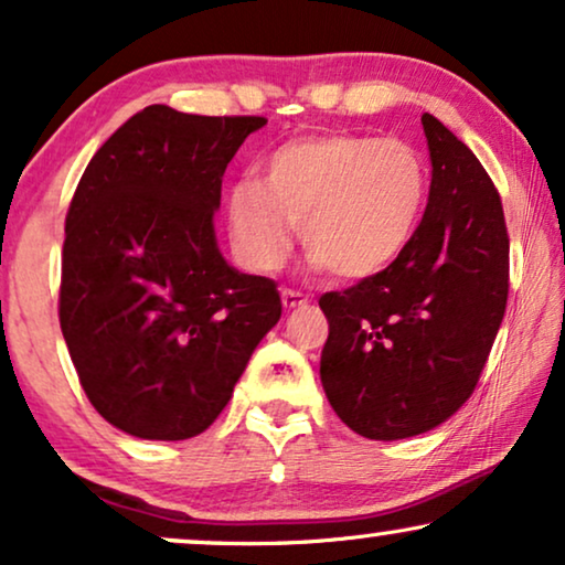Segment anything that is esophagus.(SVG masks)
<instances>
[{
	"mask_svg": "<svg viewBox=\"0 0 565 565\" xmlns=\"http://www.w3.org/2000/svg\"><path fill=\"white\" fill-rule=\"evenodd\" d=\"M281 302L287 310H297V307H305L310 302V297L302 295V291H295V289H284L281 291Z\"/></svg>",
	"mask_w": 565,
	"mask_h": 565,
	"instance_id": "obj_1",
	"label": "esophagus"
}]
</instances>
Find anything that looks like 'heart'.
Wrapping results in <instances>:
<instances>
[{
    "label": "heart",
    "instance_id": "1",
    "mask_svg": "<svg viewBox=\"0 0 565 565\" xmlns=\"http://www.w3.org/2000/svg\"><path fill=\"white\" fill-rule=\"evenodd\" d=\"M427 167L417 148L370 135H302L274 148L260 182L226 195V230L237 258L258 274L284 266L295 224L318 268L367 278L409 245L427 200Z\"/></svg>",
    "mask_w": 565,
    "mask_h": 565
}]
</instances>
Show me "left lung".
<instances>
[{
	"label": "left lung",
	"instance_id": "1",
	"mask_svg": "<svg viewBox=\"0 0 565 565\" xmlns=\"http://www.w3.org/2000/svg\"><path fill=\"white\" fill-rule=\"evenodd\" d=\"M433 180L409 245L381 274L320 297V383L341 423L402 440L472 396L509 299V232L495 184L446 125L423 114Z\"/></svg>",
	"mask_w": 565,
	"mask_h": 565
}]
</instances>
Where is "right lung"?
I'll return each instance as SVG.
<instances>
[{
	"label": "right lung",
	"mask_w": 565,
	"mask_h": 565,
	"mask_svg": "<svg viewBox=\"0 0 565 565\" xmlns=\"http://www.w3.org/2000/svg\"><path fill=\"white\" fill-rule=\"evenodd\" d=\"M263 117L153 104L98 148L64 224L60 326L106 423L142 440L209 430L281 318L276 281L221 255V180Z\"/></svg>",
	"instance_id": "right-lung-1"
}]
</instances>
